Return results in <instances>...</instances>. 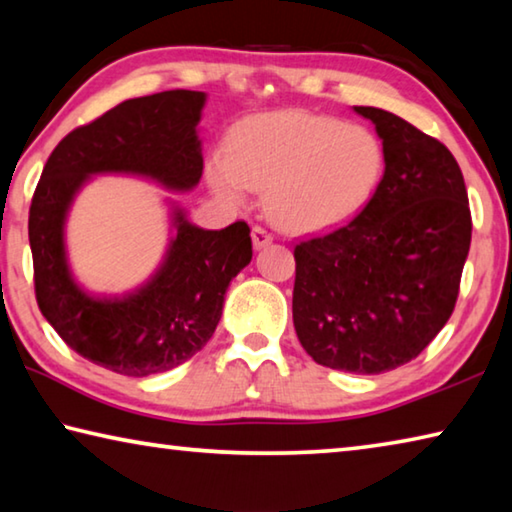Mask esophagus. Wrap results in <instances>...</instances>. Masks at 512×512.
Instances as JSON below:
<instances>
[{
	"mask_svg": "<svg viewBox=\"0 0 512 512\" xmlns=\"http://www.w3.org/2000/svg\"><path fill=\"white\" fill-rule=\"evenodd\" d=\"M273 241V235L268 232L266 228H262V225H255L253 228V246L255 248H264Z\"/></svg>",
	"mask_w": 512,
	"mask_h": 512,
	"instance_id": "obj_1",
	"label": "esophagus"
}]
</instances>
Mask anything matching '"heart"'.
<instances>
[{"label": "heart", "mask_w": 512, "mask_h": 512, "mask_svg": "<svg viewBox=\"0 0 512 512\" xmlns=\"http://www.w3.org/2000/svg\"><path fill=\"white\" fill-rule=\"evenodd\" d=\"M384 160V146L366 126L282 110L241 121L228 153H212L205 171L221 201L241 205L250 189H266L271 221L291 232H318L368 205Z\"/></svg>", "instance_id": "1"}]
</instances>
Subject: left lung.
Here are the masks:
<instances>
[{"label":"left lung","mask_w":512,"mask_h":512,"mask_svg":"<svg viewBox=\"0 0 512 512\" xmlns=\"http://www.w3.org/2000/svg\"><path fill=\"white\" fill-rule=\"evenodd\" d=\"M354 112L375 124L384 176L350 223L293 250V325L320 366L379 375L418 357L452 316L472 216L445 144L393 112Z\"/></svg>","instance_id":"left-lung-1"}]
</instances>
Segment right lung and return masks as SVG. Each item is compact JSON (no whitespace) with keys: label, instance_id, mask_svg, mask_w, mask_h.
Masks as SVG:
<instances>
[{"label":"right lung","instance_id":"1","mask_svg":"<svg viewBox=\"0 0 512 512\" xmlns=\"http://www.w3.org/2000/svg\"><path fill=\"white\" fill-rule=\"evenodd\" d=\"M205 92L169 90L128 99L58 142L29 210L33 282L42 316L69 348L101 368L146 377L180 366L212 339L232 277L253 259L250 228L203 230L171 205L167 253L124 296H92L74 280L65 221L76 194L99 173H126L189 192L203 176L198 121Z\"/></svg>","mask_w":512,"mask_h":512}]
</instances>
